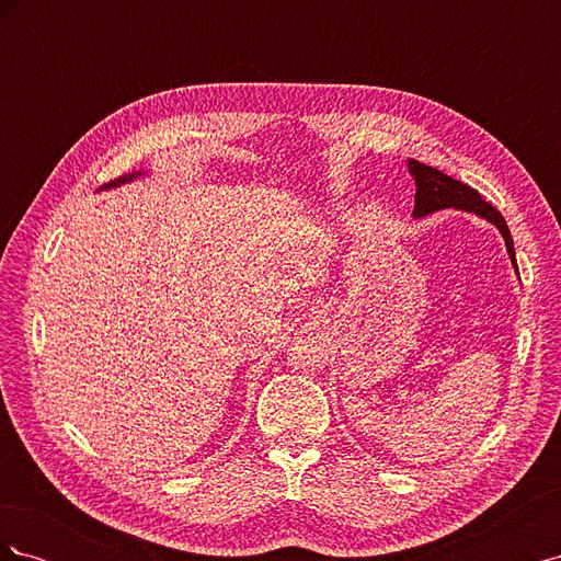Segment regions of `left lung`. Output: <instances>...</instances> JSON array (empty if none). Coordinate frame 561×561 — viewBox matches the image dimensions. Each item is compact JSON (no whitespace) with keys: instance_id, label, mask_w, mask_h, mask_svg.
Wrapping results in <instances>:
<instances>
[{"instance_id":"8db88e82","label":"left lung","mask_w":561,"mask_h":561,"mask_svg":"<svg viewBox=\"0 0 561 561\" xmlns=\"http://www.w3.org/2000/svg\"><path fill=\"white\" fill-rule=\"evenodd\" d=\"M407 168H410V175L414 178L416 184V196H414V219L421 217H428L437 210H463L470 215H478L480 219H486L489 225H494L499 229V233L503 236L505 241V250H507V257L513 262L515 274L519 276V268H517V260H515V243H513V236L511 229H507L503 215L491 206V203L482 201V196L472 190V186L458 182L445 173H439L437 168H431L426 163H419L414 159L407 161Z\"/></svg>"}]
</instances>
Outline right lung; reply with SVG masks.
<instances>
[{
	"label": "right lung",
	"instance_id": "obj_1",
	"mask_svg": "<svg viewBox=\"0 0 561 561\" xmlns=\"http://www.w3.org/2000/svg\"><path fill=\"white\" fill-rule=\"evenodd\" d=\"M147 175H149V171H133V173H126V175H122V178H116V180L103 184L98 192H107V190H114V186H122V184L135 182V180H142V178H147Z\"/></svg>",
	"mask_w": 561,
	"mask_h": 561
}]
</instances>
